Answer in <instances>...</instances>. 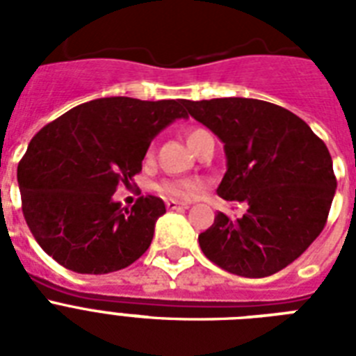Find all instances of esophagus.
<instances>
[{
    "instance_id": "34e87169",
    "label": "esophagus",
    "mask_w": 356,
    "mask_h": 356,
    "mask_svg": "<svg viewBox=\"0 0 356 356\" xmlns=\"http://www.w3.org/2000/svg\"><path fill=\"white\" fill-rule=\"evenodd\" d=\"M166 207L170 211H175V209H188V203H181V201H175V200H168L166 201Z\"/></svg>"
}]
</instances>
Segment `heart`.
Segmentation results:
<instances>
[{"mask_svg": "<svg viewBox=\"0 0 356 356\" xmlns=\"http://www.w3.org/2000/svg\"><path fill=\"white\" fill-rule=\"evenodd\" d=\"M209 131L201 127H192L186 133V140H188L190 147L194 149L195 145L200 144L201 138H205ZM153 159V149L147 151V161ZM200 190V181L197 179H170L164 183L159 184V192L168 197H175V200H192Z\"/></svg>", "mask_w": 356, "mask_h": 356, "instance_id": "obj_1", "label": "heart"}]
</instances>
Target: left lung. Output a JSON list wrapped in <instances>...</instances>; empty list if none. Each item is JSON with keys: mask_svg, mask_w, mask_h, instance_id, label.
<instances>
[{"mask_svg": "<svg viewBox=\"0 0 356 356\" xmlns=\"http://www.w3.org/2000/svg\"><path fill=\"white\" fill-rule=\"evenodd\" d=\"M184 107L225 144L218 195L248 205L238 220L218 212L200 234L201 251L222 270L251 279L292 264L325 227L337 190L323 140L299 116L260 99L218 97Z\"/></svg>", "mask_w": 356, "mask_h": 356, "instance_id": "1", "label": "left lung"}]
</instances>
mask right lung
I'll list each match as a JSON object with an SVG mask.
<instances>
[{"label": "right lung", "instance_id": "add662e5", "mask_svg": "<svg viewBox=\"0 0 356 356\" xmlns=\"http://www.w3.org/2000/svg\"><path fill=\"white\" fill-rule=\"evenodd\" d=\"M184 103L102 97L33 136L18 164L22 211L38 245L58 264L99 275L127 268L147 251L164 201L140 195L123 211L113 194L133 186L153 136L186 118Z\"/></svg>", "mask_w": 356, "mask_h": 356}]
</instances>
